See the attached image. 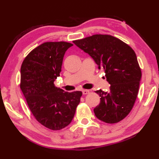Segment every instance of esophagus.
I'll list each match as a JSON object with an SVG mask.
<instances>
[{"label":"esophagus","instance_id":"1","mask_svg":"<svg viewBox=\"0 0 159 159\" xmlns=\"http://www.w3.org/2000/svg\"><path fill=\"white\" fill-rule=\"evenodd\" d=\"M82 93H83V95H87L89 93V90H88V89H84V90H82Z\"/></svg>","mask_w":159,"mask_h":159}]
</instances>
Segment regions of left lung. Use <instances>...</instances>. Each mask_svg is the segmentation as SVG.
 I'll return each instance as SVG.
<instances>
[{
    "label": "left lung",
    "instance_id": "1",
    "mask_svg": "<svg viewBox=\"0 0 159 159\" xmlns=\"http://www.w3.org/2000/svg\"><path fill=\"white\" fill-rule=\"evenodd\" d=\"M73 43L94 59L110 84L108 92L95 91L101 97L95 116L107 124L121 121L130 112L139 93L141 70L134 50L110 35L97 34Z\"/></svg>",
    "mask_w": 159,
    "mask_h": 159
}]
</instances>
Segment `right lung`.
<instances>
[{
    "mask_svg": "<svg viewBox=\"0 0 159 159\" xmlns=\"http://www.w3.org/2000/svg\"><path fill=\"white\" fill-rule=\"evenodd\" d=\"M73 45L65 41L45 42L30 52L20 67V87L29 108L40 124L60 130L71 123L82 93L64 92L55 87L65 52Z\"/></svg>",
    "mask_w": 159,
    "mask_h": 159,
    "instance_id": "obj_1",
    "label": "right lung"
}]
</instances>
